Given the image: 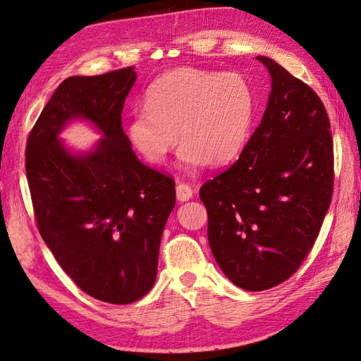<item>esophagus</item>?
I'll return each mask as SVG.
<instances>
[{"label":"esophagus","instance_id":"obj_1","mask_svg":"<svg viewBox=\"0 0 361 361\" xmlns=\"http://www.w3.org/2000/svg\"><path fill=\"white\" fill-rule=\"evenodd\" d=\"M176 196H178V201L180 202L190 201V199L193 197V188H191L188 183L179 182L178 185H176Z\"/></svg>","mask_w":361,"mask_h":361}]
</instances>
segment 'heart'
Segmentation results:
<instances>
[{
	"mask_svg": "<svg viewBox=\"0 0 361 361\" xmlns=\"http://www.w3.org/2000/svg\"><path fill=\"white\" fill-rule=\"evenodd\" d=\"M253 117L255 92L243 75L178 68L151 83L126 135L154 165L166 162L180 137V164L196 170L233 162L247 145Z\"/></svg>",
	"mask_w": 361,
	"mask_h": 361,
	"instance_id": "1",
	"label": "heart"
}]
</instances>
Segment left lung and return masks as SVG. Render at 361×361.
I'll return each instance as SVG.
<instances>
[{"mask_svg": "<svg viewBox=\"0 0 361 361\" xmlns=\"http://www.w3.org/2000/svg\"><path fill=\"white\" fill-rule=\"evenodd\" d=\"M271 91L259 126L236 162L199 191L208 243L231 283L267 290L310 252L334 190L329 117L312 87L269 57Z\"/></svg>", "mask_w": 361, "mask_h": 361, "instance_id": "left-lung-1", "label": "left lung"}]
</instances>
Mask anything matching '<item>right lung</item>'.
Returning a JSON list of instances; mask_svg holds the SVG:
<instances>
[{"mask_svg":"<svg viewBox=\"0 0 361 361\" xmlns=\"http://www.w3.org/2000/svg\"><path fill=\"white\" fill-rule=\"evenodd\" d=\"M134 68L60 83L32 128L26 174L39 235L61 269L95 300L130 304L154 286L174 180L145 166L122 128ZM86 119L102 139L69 150L58 135Z\"/></svg>","mask_w":361,"mask_h":361,"instance_id":"add662e5","label":"right lung"}]
</instances>
